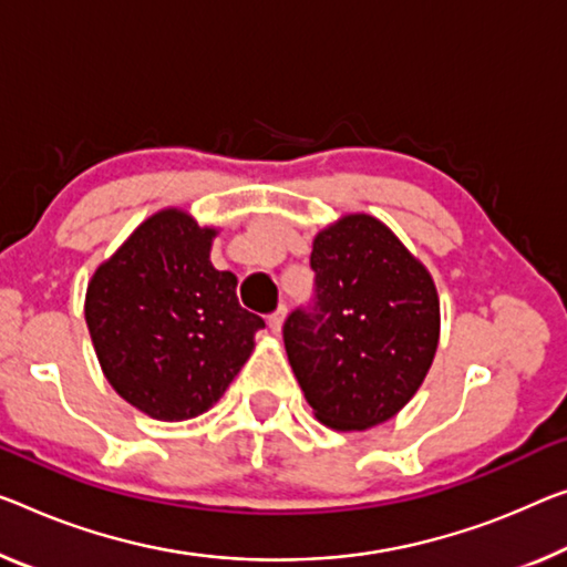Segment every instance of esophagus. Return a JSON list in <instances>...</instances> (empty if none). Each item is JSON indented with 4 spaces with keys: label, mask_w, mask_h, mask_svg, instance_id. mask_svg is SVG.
Instances as JSON below:
<instances>
[{
    "label": "esophagus",
    "mask_w": 567,
    "mask_h": 567,
    "mask_svg": "<svg viewBox=\"0 0 567 567\" xmlns=\"http://www.w3.org/2000/svg\"><path fill=\"white\" fill-rule=\"evenodd\" d=\"M284 319H286V307H278V309L271 313V317H268V327H271L276 334H281Z\"/></svg>",
    "instance_id": "34e87169"
}]
</instances>
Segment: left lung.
<instances>
[{
    "mask_svg": "<svg viewBox=\"0 0 567 567\" xmlns=\"http://www.w3.org/2000/svg\"><path fill=\"white\" fill-rule=\"evenodd\" d=\"M311 271V307L284 324L303 398L337 431L390 421L421 388L439 347L431 274L372 215H344L321 230Z\"/></svg>",
    "mask_w": 567,
    "mask_h": 567,
    "instance_id": "1",
    "label": "left lung"
}]
</instances>
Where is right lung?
<instances>
[{"mask_svg":"<svg viewBox=\"0 0 567 567\" xmlns=\"http://www.w3.org/2000/svg\"><path fill=\"white\" fill-rule=\"evenodd\" d=\"M215 228L169 207L95 268L85 324L111 388L156 421L210 411L266 321L238 303V278L210 264Z\"/></svg>","mask_w":567,"mask_h":567,"instance_id":"add662e5","label":"right lung"}]
</instances>
